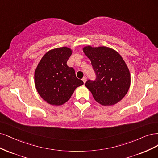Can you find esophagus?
<instances>
[{"label": "esophagus", "mask_w": 158, "mask_h": 158, "mask_svg": "<svg viewBox=\"0 0 158 158\" xmlns=\"http://www.w3.org/2000/svg\"><path fill=\"white\" fill-rule=\"evenodd\" d=\"M83 83H86V76H85V77H83Z\"/></svg>", "instance_id": "obj_1"}]
</instances>
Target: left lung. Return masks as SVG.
Instances as JSON below:
<instances>
[{
  "label": "left lung",
  "mask_w": 158,
  "mask_h": 158,
  "mask_svg": "<svg viewBox=\"0 0 158 158\" xmlns=\"http://www.w3.org/2000/svg\"><path fill=\"white\" fill-rule=\"evenodd\" d=\"M83 50L96 76L94 81H86V88L101 105L118 103L126 95L131 85V75L125 61L118 52L109 47L86 46Z\"/></svg>",
  "instance_id": "left-lung-1"
}]
</instances>
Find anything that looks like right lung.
Here are the masks:
<instances>
[{"label": "right lung", "instance_id": "right-lung-1", "mask_svg": "<svg viewBox=\"0 0 158 158\" xmlns=\"http://www.w3.org/2000/svg\"><path fill=\"white\" fill-rule=\"evenodd\" d=\"M72 54V49L65 47L50 50L35 69V87L40 97L49 104H64L75 89L83 85L82 80L76 77L74 69L67 65Z\"/></svg>", "mask_w": 158, "mask_h": 158}]
</instances>
